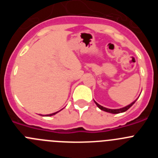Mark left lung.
I'll list each match as a JSON object with an SVG mask.
<instances>
[{"mask_svg": "<svg viewBox=\"0 0 158 158\" xmlns=\"http://www.w3.org/2000/svg\"><path fill=\"white\" fill-rule=\"evenodd\" d=\"M137 100H138V98H137L135 100H134V101L132 102L131 104H128L127 106H125V107H121V108H118V109H110V108H107V107H103V106L100 105L99 104H97V103H96L95 100H94V102H95V104H96V106H97V107H98L100 110H102V111H106V112H108V113H111V114H118V113H122V112H124V111H127L130 107H131V106L135 104V101H136Z\"/></svg>", "mask_w": 158, "mask_h": 158, "instance_id": "8db88e82", "label": "left lung"}]
</instances>
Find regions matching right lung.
<instances>
[{
	"instance_id": "right-lung-1",
	"label": "right lung",
	"mask_w": 158,
	"mask_h": 158,
	"mask_svg": "<svg viewBox=\"0 0 158 158\" xmlns=\"http://www.w3.org/2000/svg\"><path fill=\"white\" fill-rule=\"evenodd\" d=\"M60 111H61V110H60ZM58 111H57V112L52 113V114H50V115H46V116H51V115H55V114H57V113H58Z\"/></svg>"
}]
</instances>
